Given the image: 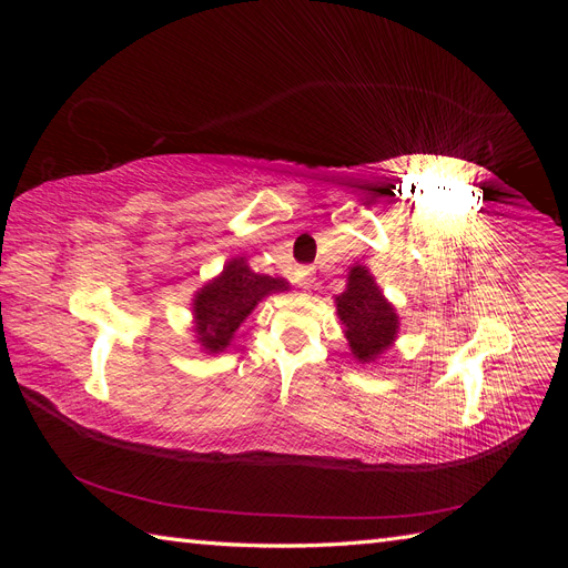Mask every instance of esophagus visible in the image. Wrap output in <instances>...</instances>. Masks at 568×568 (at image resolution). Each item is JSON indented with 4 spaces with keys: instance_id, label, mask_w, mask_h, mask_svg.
<instances>
[{
    "instance_id": "esophagus-1",
    "label": "esophagus",
    "mask_w": 568,
    "mask_h": 568,
    "mask_svg": "<svg viewBox=\"0 0 568 568\" xmlns=\"http://www.w3.org/2000/svg\"><path fill=\"white\" fill-rule=\"evenodd\" d=\"M296 282H298V286H303V288H311L313 282H315V267L301 265V267L296 270Z\"/></svg>"
}]
</instances>
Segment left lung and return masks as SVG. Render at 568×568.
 I'll list each match as a JSON object with an SVG mask.
<instances>
[{"label": "left lung", "instance_id": "obj_1", "mask_svg": "<svg viewBox=\"0 0 568 568\" xmlns=\"http://www.w3.org/2000/svg\"><path fill=\"white\" fill-rule=\"evenodd\" d=\"M336 311L353 355L363 363L379 357L395 341L398 315L363 265L351 270L348 288L336 296Z\"/></svg>", "mask_w": 568, "mask_h": 568}]
</instances>
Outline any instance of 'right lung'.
<instances>
[{
	"mask_svg": "<svg viewBox=\"0 0 568 568\" xmlns=\"http://www.w3.org/2000/svg\"><path fill=\"white\" fill-rule=\"evenodd\" d=\"M286 282L255 274L248 270L244 257L225 265L222 274L211 284H205L194 298L196 334L205 351H222L230 346V338L239 329L257 301L274 291H284Z\"/></svg>",
	"mask_w": 568,
	"mask_h": 568,
	"instance_id": "obj_1",
	"label": "right lung"
}]
</instances>
